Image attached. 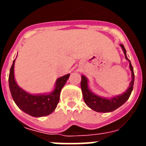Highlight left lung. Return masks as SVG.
I'll list each match as a JSON object with an SVG mask.
<instances>
[{
    "label": "left lung",
    "mask_w": 146,
    "mask_h": 146,
    "mask_svg": "<svg viewBox=\"0 0 146 146\" xmlns=\"http://www.w3.org/2000/svg\"><path fill=\"white\" fill-rule=\"evenodd\" d=\"M121 46L123 49V52H124L125 58H126V60L129 61V67L131 71V77H132L129 87L126 90V92H124L121 95H119V96L112 98V99H105V98L100 97V96H98L94 94L89 90L88 87V80L86 77L85 76H82L81 89H82V96H83L85 102L89 108L96 112L109 113V112H112L115 110H116L117 108L121 107L122 104H123L127 101V99L129 98L130 95H131V91L133 90L134 81H135V74H134L133 67L131 66L130 60L126 56V52L124 48V46L123 44H121Z\"/></svg>",
    "instance_id": "8db88e82"
}]
</instances>
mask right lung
Listing matches in <instances>:
<instances>
[{"instance_id":"right-lung-1","label":"right lung","mask_w":146,"mask_h":146,"mask_svg":"<svg viewBox=\"0 0 146 146\" xmlns=\"http://www.w3.org/2000/svg\"><path fill=\"white\" fill-rule=\"evenodd\" d=\"M15 61V60H14L10 69L9 84L11 96L18 108L33 117H42L52 113L58 104L60 91L69 79L70 74L58 79L55 90L50 94L31 95L23 91L17 85L14 76Z\"/></svg>"}]
</instances>
